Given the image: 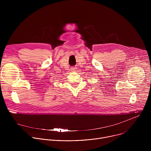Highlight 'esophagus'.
Returning <instances> with one entry per match:
<instances>
[{
	"label": "esophagus",
	"mask_w": 151,
	"mask_h": 151,
	"mask_svg": "<svg viewBox=\"0 0 151 151\" xmlns=\"http://www.w3.org/2000/svg\"><path fill=\"white\" fill-rule=\"evenodd\" d=\"M76 68H75V67H72V68H71V70L72 71H75L76 70Z\"/></svg>",
	"instance_id": "obj_1"
}]
</instances>
